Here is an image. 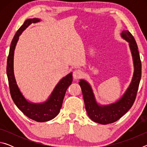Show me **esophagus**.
Instances as JSON below:
<instances>
[{
	"mask_svg": "<svg viewBox=\"0 0 147 147\" xmlns=\"http://www.w3.org/2000/svg\"><path fill=\"white\" fill-rule=\"evenodd\" d=\"M83 76V73L81 70L76 69L73 72V78L74 79H79Z\"/></svg>",
	"mask_w": 147,
	"mask_h": 147,
	"instance_id": "obj_1",
	"label": "esophagus"
}]
</instances>
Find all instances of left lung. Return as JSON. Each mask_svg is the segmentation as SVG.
Instances as JSON below:
<instances>
[{
    "instance_id": "obj_1",
    "label": "left lung",
    "mask_w": 147,
    "mask_h": 147,
    "mask_svg": "<svg viewBox=\"0 0 147 147\" xmlns=\"http://www.w3.org/2000/svg\"><path fill=\"white\" fill-rule=\"evenodd\" d=\"M121 35L129 43L134 66L132 80L123 96L115 103L100 106L96 102L93 91L88 82L84 80H80L79 82L88 116L93 121L102 124L117 121L131 108L136 100L141 78V62L135 39L128 30L123 31Z\"/></svg>"
}]
</instances>
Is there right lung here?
Instances as JSON below:
<instances>
[{"label": "right lung", "instance_id": "1", "mask_svg": "<svg viewBox=\"0 0 147 147\" xmlns=\"http://www.w3.org/2000/svg\"><path fill=\"white\" fill-rule=\"evenodd\" d=\"M40 21L39 19H28L20 27L12 39L9 55L7 60L6 73L12 100L24 115L37 122H45L51 120L58 115L68 87L73 82V73H71L62 78L57 84L48 100L43 103L36 104L28 102L24 97L17 85L13 73V55L19 37L24 30L32 23Z\"/></svg>", "mask_w": 147, "mask_h": 147}]
</instances>
